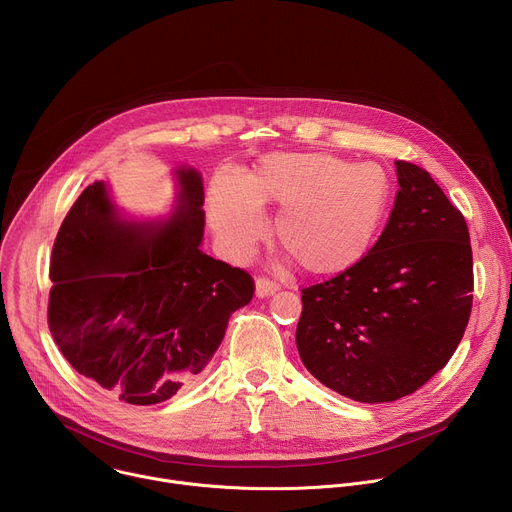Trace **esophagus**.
<instances>
[{
  "instance_id": "obj_1",
  "label": "esophagus",
  "mask_w": 512,
  "mask_h": 512,
  "mask_svg": "<svg viewBox=\"0 0 512 512\" xmlns=\"http://www.w3.org/2000/svg\"><path fill=\"white\" fill-rule=\"evenodd\" d=\"M279 291V285L275 283V281H269V279H265V277H259L257 281H255V296L257 298H269V296H273V294H277Z\"/></svg>"
}]
</instances>
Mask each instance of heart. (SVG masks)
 <instances>
[{
	"label": "heart",
	"mask_w": 512,
	"mask_h": 512,
	"mask_svg": "<svg viewBox=\"0 0 512 512\" xmlns=\"http://www.w3.org/2000/svg\"><path fill=\"white\" fill-rule=\"evenodd\" d=\"M389 174L334 154H271L241 182L216 176L208 194L214 235L233 257L265 233L261 206L281 208L277 241L310 275H338L369 253L387 212Z\"/></svg>",
	"instance_id": "b5f03b06"
}]
</instances>
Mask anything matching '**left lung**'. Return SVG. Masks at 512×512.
Listing matches in <instances>:
<instances>
[{
    "mask_svg": "<svg viewBox=\"0 0 512 512\" xmlns=\"http://www.w3.org/2000/svg\"><path fill=\"white\" fill-rule=\"evenodd\" d=\"M385 231L348 271L306 287L296 344L304 367L358 403L411 395L456 352L472 310L462 212L423 168L397 160Z\"/></svg>",
    "mask_w": 512,
    "mask_h": 512,
    "instance_id": "1",
    "label": "left lung"
}]
</instances>
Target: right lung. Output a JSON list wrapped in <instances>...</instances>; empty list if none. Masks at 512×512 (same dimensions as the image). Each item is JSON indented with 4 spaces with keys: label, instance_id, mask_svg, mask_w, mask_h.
I'll list each match as a JSON object with an SVG mask.
<instances>
[{
    "label": "right lung",
    "instance_id": "1",
    "mask_svg": "<svg viewBox=\"0 0 512 512\" xmlns=\"http://www.w3.org/2000/svg\"><path fill=\"white\" fill-rule=\"evenodd\" d=\"M164 218H131L93 182L66 214L50 259V332L79 375L129 405L190 387L221 346L253 279L208 257L202 176L174 168Z\"/></svg>",
    "mask_w": 512,
    "mask_h": 512
}]
</instances>
